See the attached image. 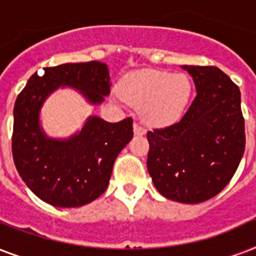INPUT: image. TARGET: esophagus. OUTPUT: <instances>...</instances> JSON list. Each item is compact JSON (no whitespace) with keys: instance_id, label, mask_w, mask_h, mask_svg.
<instances>
[{"instance_id":"1","label":"esophagus","mask_w":256,"mask_h":256,"mask_svg":"<svg viewBox=\"0 0 256 256\" xmlns=\"http://www.w3.org/2000/svg\"><path fill=\"white\" fill-rule=\"evenodd\" d=\"M134 134H136V136H144V134H146V130H144L140 124H136H136H134Z\"/></svg>"}]
</instances>
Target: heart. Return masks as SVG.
Returning a JSON list of instances; mask_svg holds the SVG:
<instances>
[{
	"label": "heart",
	"mask_w": 256,
	"mask_h": 256,
	"mask_svg": "<svg viewBox=\"0 0 256 256\" xmlns=\"http://www.w3.org/2000/svg\"><path fill=\"white\" fill-rule=\"evenodd\" d=\"M120 92L128 104L142 108L148 124L168 126L178 122L184 114L192 84L184 74L142 70L124 78Z\"/></svg>",
	"instance_id": "heart-1"
}]
</instances>
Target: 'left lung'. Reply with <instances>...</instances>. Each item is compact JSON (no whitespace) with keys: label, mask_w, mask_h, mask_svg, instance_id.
<instances>
[{"label":"left lung","mask_w":256,"mask_h":256,"mask_svg":"<svg viewBox=\"0 0 256 256\" xmlns=\"http://www.w3.org/2000/svg\"><path fill=\"white\" fill-rule=\"evenodd\" d=\"M196 96L176 124L148 132V170L164 198L200 203L227 186L246 144L240 92L215 66H182Z\"/></svg>","instance_id":"obj_1"}]
</instances>
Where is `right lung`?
I'll use <instances>...</instances> for the list:
<instances>
[{"mask_svg":"<svg viewBox=\"0 0 256 256\" xmlns=\"http://www.w3.org/2000/svg\"><path fill=\"white\" fill-rule=\"evenodd\" d=\"M34 73L14 104L12 150L14 164L26 186L56 207H80L108 188L114 160L132 138V120L110 124L88 116L69 138H52L40 120L48 96L60 88H72L90 104L110 94V74L98 61L45 68Z\"/></svg>","mask_w":256,"mask_h":256,"instance_id":"right-lung-1","label":"right lung"}]
</instances>
